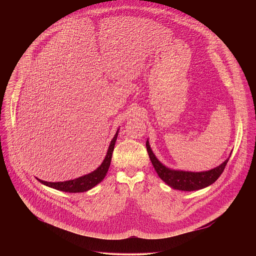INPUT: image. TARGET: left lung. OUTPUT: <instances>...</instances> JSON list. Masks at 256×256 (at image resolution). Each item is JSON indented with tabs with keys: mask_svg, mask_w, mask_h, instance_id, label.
Wrapping results in <instances>:
<instances>
[{
	"mask_svg": "<svg viewBox=\"0 0 256 256\" xmlns=\"http://www.w3.org/2000/svg\"><path fill=\"white\" fill-rule=\"evenodd\" d=\"M146 150L150 156V160L160 176V178L166 183L170 187L182 190V191H195L203 189L211 184L215 182L222 174L226 162L230 160V156L218 166L206 170V172H186L180 170H172L164 164H162L152 152L150 146L148 144V140H146Z\"/></svg>",
	"mask_w": 256,
	"mask_h": 256,
	"instance_id": "1",
	"label": "left lung"
}]
</instances>
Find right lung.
<instances>
[{
    "mask_svg": "<svg viewBox=\"0 0 256 256\" xmlns=\"http://www.w3.org/2000/svg\"><path fill=\"white\" fill-rule=\"evenodd\" d=\"M118 133H119V128L117 129L114 137L112 138V140L110 142L104 160H102V164L94 172H92L88 174H84L82 176H80L78 178L67 180V182H44V180H41L38 178H37V180L48 187H51V188H54L56 190L63 191V192H69V193L86 192V191L92 189L96 184H98L104 180V178H106V176L108 172L110 162H111V158H112V152L114 150Z\"/></svg>",
    "mask_w": 256,
    "mask_h": 256,
    "instance_id": "obj_1",
    "label": "right lung"
}]
</instances>
